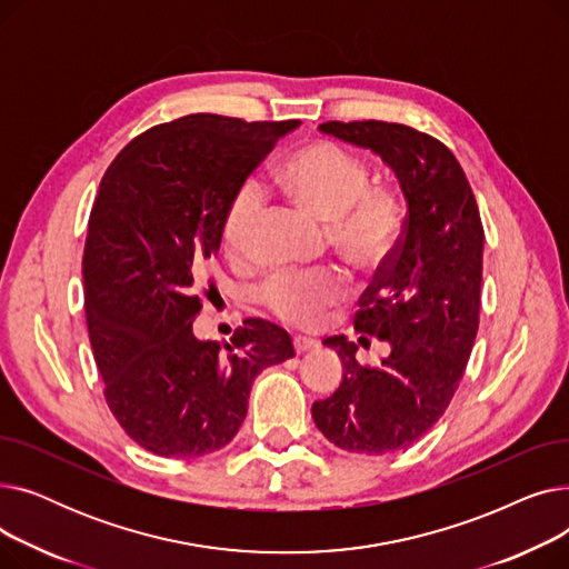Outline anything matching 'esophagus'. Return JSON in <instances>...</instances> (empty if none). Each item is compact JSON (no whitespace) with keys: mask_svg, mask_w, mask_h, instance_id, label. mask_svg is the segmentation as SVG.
Returning <instances> with one entry per match:
<instances>
[{"mask_svg":"<svg viewBox=\"0 0 569 569\" xmlns=\"http://www.w3.org/2000/svg\"><path fill=\"white\" fill-rule=\"evenodd\" d=\"M292 346H295V352L297 355H305L309 350H316L318 348V341L316 339H309V337H295L292 339Z\"/></svg>","mask_w":569,"mask_h":569,"instance_id":"esophagus-1","label":"esophagus"}]
</instances>
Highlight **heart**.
<instances>
[{"label": "heart", "instance_id": "b5f03b06", "mask_svg": "<svg viewBox=\"0 0 569 569\" xmlns=\"http://www.w3.org/2000/svg\"><path fill=\"white\" fill-rule=\"evenodd\" d=\"M277 187L307 214L327 223L332 249L357 272H376L392 258L401 228V198L385 187H369L367 163L335 140H313L281 163ZM262 212L256 184L239 187L223 212L221 239L230 256L251 249ZM348 283L339 272H277L258 288L260 305L290 325H313L327 309L346 300Z\"/></svg>", "mask_w": 569, "mask_h": 569}]
</instances>
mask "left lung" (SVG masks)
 Returning <instances> with one entry per match:
<instances>
[{
	"label": "left lung",
	"instance_id": "1",
	"mask_svg": "<svg viewBox=\"0 0 569 569\" xmlns=\"http://www.w3.org/2000/svg\"><path fill=\"white\" fill-rule=\"evenodd\" d=\"M320 131L376 152L408 202L399 244L355 313L360 341H390L392 352L365 367L348 337L325 339L341 357L343 380L311 408L341 450L390 455L440 420L463 378L480 325L485 228L463 168L438 138L378 119L325 122Z\"/></svg>",
	"mask_w": 569,
	"mask_h": 569
}]
</instances>
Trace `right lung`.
Instances as JSON below:
<instances>
[{
  "mask_svg": "<svg viewBox=\"0 0 569 569\" xmlns=\"http://www.w3.org/2000/svg\"><path fill=\"white\" fill-rule=\"evenodd\" d=\"M297 124L187 114L133 138L101 179L82 253L87 332L114 420L159 457L226 447L253 378L295 355L262 318L226 346L198 341L193 320L232 193Z\"/></svg>",
  "mask_w": 569,
  "mask_h": 569,
  "instance_id": "obj_1",
  "label": "right lung"
}]
</instances>
